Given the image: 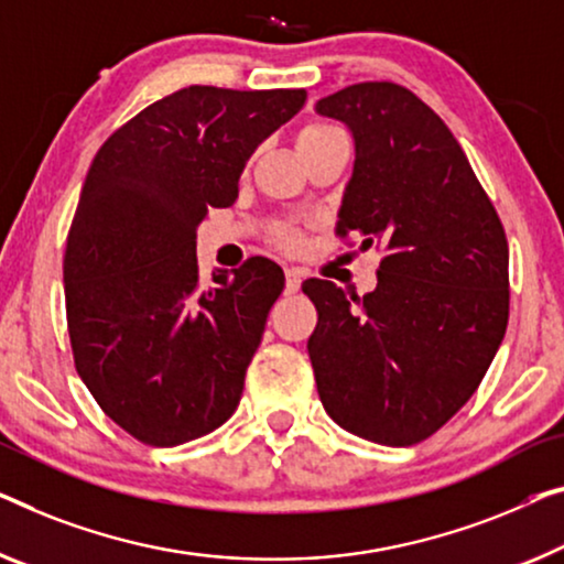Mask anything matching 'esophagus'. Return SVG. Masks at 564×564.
Segmentation results:
<instances>
[{
	"mask_svg": "<svg viewBox=\"0 0 564 564\" xmlns=\"http://www.w3.org/2000/svg\"><path fill=\"white\" fill-rule=\"evenodd\" d=\"M301 289V271L285 268V293H296Z\"/></svg>",
	"mask_w": 564,
	"mask_h": 564,
	"instance_id": "obj_1",
	"label": "esophagus"
}]
</instances>
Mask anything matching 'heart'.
Returning a JSON list of instances; mask_svg holds the SVG:
<instances>
[{
	"label": "heart",
	"instance_id": "heart-1",
	"mask_svg": "<svg viewBox=\"0 0 564 564\" xmlns=\"http://www.w3.org/2000/svg\"><path fill=\"white\" fill-rule=\"evenodd\" d=\"M339 133H341L339 126L326 123V121H311L299 131V151L314 149L318 144H324V141L339 137ZM275 242H279L283 250H293L299 246V238L291 230H279V235H275Z\"/></svg>",
	"mask_w": 564,
	"mask_h": 564
}]
</instances>
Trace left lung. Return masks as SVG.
Here are the masks:
<instances>
[{"instance_id":"obj_1","label":"left lung","mask_w":564,"mask_h":564,"mask_svg":"<svg viewBox=\"0 0 564 564\" xmlns=\"http://www.w3.org/2000/svg\"><path fill=\"white\" fill-rule=\"evenodd\" d=\"M316 111L355 133L336 238L382 253L377 289L304 281L316 390L344 431L415 445L478 390L509 324V242L448 126L413 90L367 80Z\"/></svg>"}]
</instances>
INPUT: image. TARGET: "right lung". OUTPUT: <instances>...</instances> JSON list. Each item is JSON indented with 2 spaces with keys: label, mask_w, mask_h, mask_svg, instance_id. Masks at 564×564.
<instances>
[{
  "label": "right lung",
  "mask_w": 564,
  "mask_h": 564,
  "mask_svg": "<svg viewBox=\"0 0 564 564\" xmlns=\"http://www.w3.org/2000/svg\"><path fill=\"white\" fill-rule=\"evenodd\" d=\"M304 104V88L189 86L90 164L63 258L67 334L80 380L139 443L202 438L238 408L283 271L256 256L202 285L197 225L232 205L248 156Z\"/></svg>",
  "instance_id": "obj_1"
}]
</instances>
